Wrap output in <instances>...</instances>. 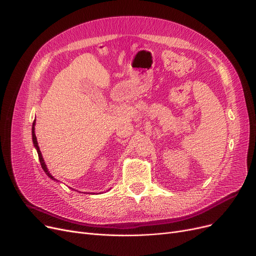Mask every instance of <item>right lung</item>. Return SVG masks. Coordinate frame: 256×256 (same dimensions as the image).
<instances>
[{"label": "right lung", "mask_w": 256, "mask_h": 256, "mask_svg": "<svg viewBox=\"0 0 256 256\" xmlns=\"http://www.w3.org/2000/svg\"><path fill=\"white\" fill-rule=\"evenodd\" d=\"M35 120H34V122H33V126H32V139H33V144H34V147L36 148V150H37V154H38V158H39V160H40V164H42V169H44V171L46 172V176L50 178H52V180H55V182H58L55 178H54L52 174L48 172V167H46V162H44V158H42V152H40V150H39V146H38V142H37V138H36V135H35ZM74 190V189H72ZM93 194H96V193H93Z\"/></svg>", "instance_id": "obj_1"}]
</instances>
